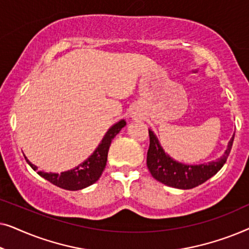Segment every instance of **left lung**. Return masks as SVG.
Segmentation results:
<instances>
[{
  "label": "left lung",
  "instance_id": "1",
  "mask_svg": "<svg viewBox=\"0 0 249 249\" xmlns=\"http://www.w3.org/2000/svg\"><path fill=\"white\" fill-rule=\"evenodd\" d=\"M148 134L149 147L147 151V168L149 172L153 178H155L158 181L178 189L194 188L216 175V172L220 171L230 154L234 138L233 134L222 158L216 161L205 163V164L188 165L177 162L168 154H165L154 132L148 130Z\"/></svg>",
  "mask_w": 249,
  "mask_h": 249
}]
</instances>
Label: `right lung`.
Segmentation results:
<instances>
[{"label": "right lung", "instance_id": "right-lung-1", "mask_svg": "<svg viewBox=\"0 0 249 249\" xmlns=\"http://www.w3.org/2000/svg\"><path fill=\"white\" fill-rule=\"evenodd\" d=\"M124 125V120L119 121L118 124L112 125V127L108 129L107 135L104 136L103 141H102L100 145H98L96 151H95L86 161L78 165L77 168L69 170V171L66 172H61L60 175H57V173H47L42 171L37 173H38L40 177H43L44 179H46L47 181L53 183V185L67 190H79L93 185L94 182H96L97 180L100 179V177L102 176V173H103L105 169V165H107V153L108 148H110L112 139L119 134V131H120ZM26 161L36 171L37 166L32 164V163L27 160V158Z\"/></svg>", "mask_w": 249, "mask_h": 249}]
</instances>
